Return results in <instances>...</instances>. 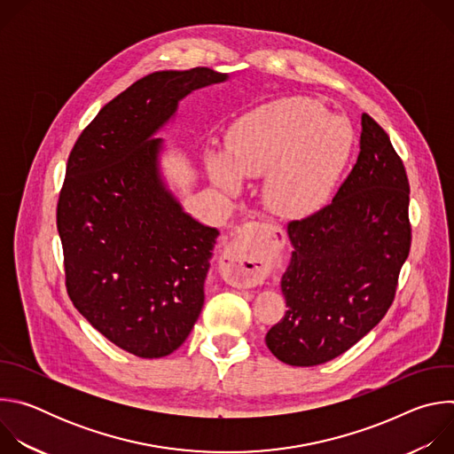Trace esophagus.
<instances>
[{
    "instance_id": "esophagus-1",
    "label": "esophagus",
    "mask_w": 454,
    "mask_h": 454,
    "mask_svg": "<svg viewBox=\"0 0 454 454\" xmlns=\"http://www.w3.org/2000/svg\"><path fill=\"white\" fill-rule=\"evenodd\" d=\"M280 237L282 231L275 226L246 224L237 230L224 249L228 277L239 286L262 282L271 270Z\"/></svg>"
}]
</instances>
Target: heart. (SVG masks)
<instances>
[{
    "label": "heart",
    "mask_w": 454,
    "mask_h": 454,
    "mask_svg": "<svg viewBox=\"0 0 454 454\" xmlns=\"http://www.w3.org/2000/svg\"><path fill=\"white\" fill-rule=\"evenodd\" d=\"M352 127L319 102L301 97L258 106L237 120L226 153L210 156V174L226 190L239 176H266L264 200L286 217L323 207L348 163Z\"/></svg>",
    "instance_id": "1"
}]
</instances>
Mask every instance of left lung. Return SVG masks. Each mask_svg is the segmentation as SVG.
Returning a JSON list of instances; mask_svg holds the SVG:
<instances>
[{"label":"left lung","mask_w":454,"mask_h":454,"mask_svg":"<svg viewBox=\"0 0 454 454\" xmlns=\"http://www.w3.org/2000/svg\"><path fill=\"white\" fill-rule=\"evenodd\" d=\"M361 151L333 203L291 221L282 277L287 310L266 334L291 366L327 363L366 336L392 307L411 247L410 181L384 129L361 116Z\"/></svg>","instance_id":"obj_1"}]
</instances>
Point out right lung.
Returning <instances> with one entry per match:
<instances>
[{
	"instance_id": "obj_1",
	"label": "right lung",
	"mask_w": 454,
	"mask_h": 454,
	"mask_svg": "<svg viewBox=\"0 0 454 454\" xmlns=\"http://www.w3.org/2000/svg\"><path fill=\"white\" fill-rule=\"evenodd\" d=\"M226 77L210 68L151 74L107 102L68 156L57 201L68 296L102 336L144 359L188 338L219 235L161 184L154 133L179 98Z\"/></svg>"
}]
</instances>
